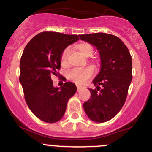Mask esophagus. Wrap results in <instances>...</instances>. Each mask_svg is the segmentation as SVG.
<instances>
[{"mask_svg": "<svg viewBox=\"0 0 152 152\" xmlns=\"http://www.w3.org/2000/svg\"><path fill=\"white\" fill-rule=\"evenodd\" d=\"M76 88H77V91H79L82 88V86H79V85H76Z\"/></svg>", "mask_w": 152, "mask_h": 152, "instance_id": "esophagus-1", "label": "esophagus"}]
</instances>
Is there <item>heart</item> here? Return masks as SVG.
I'll list each match as a JSON object with an SVG mask.
<instances>
[{
  "label": "heart",
  "mask_w": 152,
  "mask_h": 152,
  "mask_svg": "<svg viewBox=\"0 0 152 152\" xmlns=\"http://www.w3.org/2000/svg\"><path fill=\"white\" fill-rule=\"evenodd\" d=\"M78 50L85 56H88L93 52V48L90 44L83 42L76 46ZM70 49L66 48L61 55V64L63 66H67L68 64V56ZM94 73V68L92 66L85 67H77L70 70L68 73V78L78 85H84L88 82Z\"/></svg>",
  "instance_id": "1"
}]
</instances>
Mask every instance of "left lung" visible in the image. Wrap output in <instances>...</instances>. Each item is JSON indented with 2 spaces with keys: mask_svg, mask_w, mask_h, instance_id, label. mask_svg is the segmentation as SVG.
I'll list each match as a JSON object with an SVG mask.
<instances>
[{
  "mask_svg": "<svg viewBox=\"0 0 152 152\" xmlns=\"http://www.w3.org/2000/svg\"><path fill=\"white\" fill-rule=\"evenodd\" d=\"M81 40L95 46L101 59V69L93 80L96 89L83 104L90 120L104 123L115 117L126 102L132 80V61L129 49L115 35L103 32L79 35Z\"/></svg>",
  "mask_w": 152,
  "mask_h": 152,
  "instance_id": "left-lung-1",
  "label": "left lung"
}]
</instances>
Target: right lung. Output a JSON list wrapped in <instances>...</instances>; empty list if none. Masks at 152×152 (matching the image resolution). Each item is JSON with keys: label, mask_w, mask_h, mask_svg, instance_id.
I'll use <instances>...</instances> for the list:
<instances>
[{"label": "right lung", "mask_w": 152, "mask_h": 152, "mask_svg": "<svg viewBox=\"0 0 152 152\" xmlns=\"http://www.w3.org/2000/svg\"><path fill=\"white\" fill-rule=\"evenodd\" d=\"M79 39L77 35L43 32L25 47L20 58L19 81L29 108L45 123L59 121L65 113L69 99L76 92V85L70 82L54 88L51 76H59L61 53Z\"/></svg>", "instance_id": "obj_1"}]
</instances>
